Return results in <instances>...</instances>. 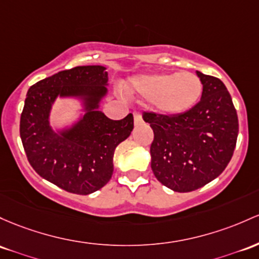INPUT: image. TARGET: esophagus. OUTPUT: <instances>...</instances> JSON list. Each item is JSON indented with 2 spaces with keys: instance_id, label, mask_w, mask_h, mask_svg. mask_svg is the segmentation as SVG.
Wrapping results in <instances>:
<instances>
[{
  "instance_id": "1",
  "label": "esophagus",
  "mask_w": 259,
  "mask_h": 259,
  "mask_svg": "<svg viewBox=\"0 0 259 259\" xmlns=\"http://www.w3.org/2000/svg\"><path fill=\"white\" fill-rule=\"evenodd\" d=\"M134 121H135V125L143 123V116H141V114L139 112L134 113Z\"/></svg>"
}]
</instances>
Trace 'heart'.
<instances>
[{"label":"heart","instance_id":"1","mask_svg":"<svg viewBox=\"0 0 259 259\" xmlns=\"http://www.w3.org/2000/svg\"><path fill=\"white\" fill-rule=\"evenodd\" d=\"M132 91L151 101L156 112L164 115H178L188 112L203 93V83L195 73H146L130 81Z\"/></svg>","mask_w":259,"mask_h":259}]
</instances>
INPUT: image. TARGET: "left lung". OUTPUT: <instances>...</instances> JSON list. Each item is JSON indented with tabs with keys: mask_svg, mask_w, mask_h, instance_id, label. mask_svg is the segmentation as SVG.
Masks as SVG:
<instances>
[{
	"mask_svg": "<svg viewBox=\"0 0 259 259\" xmlns=\"http://www.w3.org/2000/svg\"><path fill=\"white\" fill-rule=\"evenodd\" d=\"M203 83L200 101L183 114L144 112L153 130L150 147L155 177L167 188L187 193L220 176L234 155L237 113L221 79L197 71Z\"/></svg>",
	"mask_w": 259,
	"mask_h": 259,
	"instance_id": "1",
	"label": "left lung"
}]
</instances>
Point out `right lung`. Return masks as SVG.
I'll use <instances>...</instances> for the list:
<instances>
[{
  "label": "right lung",
  "mask_w": 259,
  "mask_h": 259,
  "mask_svg": "<svg viewBox=\"0 0 259 259\" xmlns=\"http://www.w3.org/2000/svg\"><path fill=\"white\" fill-rule=\"evenodd\" d=\"M106 67L77 66L36 82L28 90L19 134L34 171L59 188L87 195L104 187L113 175L115 147L129 138L134 118L112 120L98 110L107 95ZM56 97H77L87 113L72 128L56 133L49 115Z\"/></svg>",
  "instance_id": "obj_1"
}]
</instances>
